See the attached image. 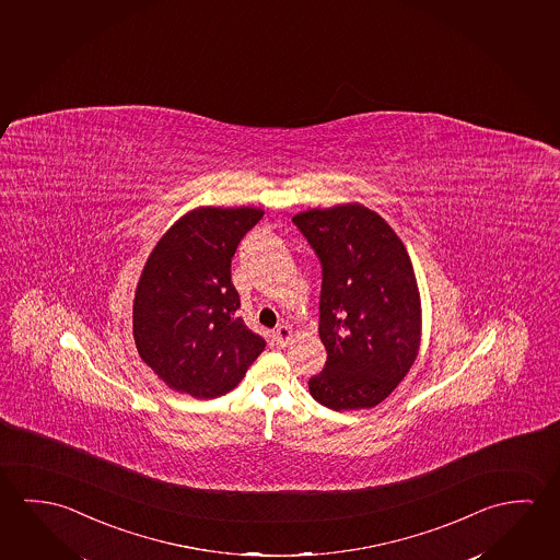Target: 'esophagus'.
I'll use <instances>...</instances> for the list:
<instances>
[{
  "instance_id": "1",
  "label": "esophagus",
  "mask_w": 560,
  "mask_h": 560,
  "mask_svg": "<svg viewBox=\"0 0 560 560\" xmlns=\"http://www.w3.org/2000/svg\"><path fill=\"white\" fill-rule=\"evenodd\" d=\"M290 338H292V329H290L288 325H280V327L275 330L276 347L284 348L285 345L290 342Z\"/></svg>"
}]
</instances>
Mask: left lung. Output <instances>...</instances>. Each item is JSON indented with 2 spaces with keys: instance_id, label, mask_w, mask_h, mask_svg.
Instances as JSON below:
<instances>
[{
  "instance_id": "1",
  "label": "left lung",
  "mask_w": 560,
  "mask_h": 560,
  "mask_svg": "<svg viewBox=\"0 0 560 560\" xmlns=\"http://www.w3.org/2000/svg\"><path fill=\"white\" fill-rule=\"evenodd\" d=\"M319 258V337L327 362L310 393L332 410L372 409L415 364L420 295L409 253L362 205L293 215Z\"/></svg>"
}]
</instances>
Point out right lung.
<instances>
[{
	"label": "right lung",
	"mask_w": 560,
	"mask_h": 560,
	"mask_svg": "<svg viewBox=\"0 0 560 560\" xmlns=\"http://www.w3.org/2000/svg\"><path fill=\"white\" fill-rule=\"evenodd\" d=\"M265 215L257 208H198L171 228L143 267L133 340L171 389L215 399L243 380L265 338L243 323L231 258Z\"/></svg>",
	"instance_id": "right-lung-1"
}]
</instances>
